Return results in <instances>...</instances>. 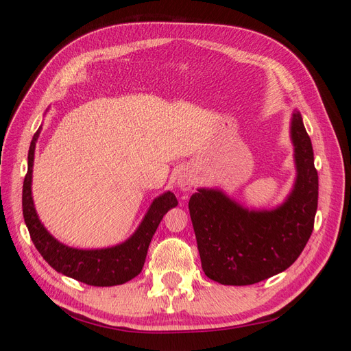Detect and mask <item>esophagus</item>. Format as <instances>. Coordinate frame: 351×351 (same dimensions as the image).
<instances>
[{
	"instance_id": "34e87169",
	"label": "esophagus",
	"mask_w": 351,
	"mask_h": 351,
	"mask_svg": "<svg viewBox=\"0 0 351 351\" xmlns=\"http://www.w3.org/2000/svg\"><path fill=\"white\" fill-rule=\"evenodd\" d=\"M193 178H192V176H189V174H182L178 177V182H177V184H178V187L180 189H183V190H190L193 187Z\"/></svg>"
}]
</instances>
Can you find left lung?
I'll return each instance as SVG.
<instances>
[{"label": "left lung", "mask_w": 351, "mask_h": 351, "mask_svg": "<svg viewBox=\"0 0 351 351\" xmlns=\"http://www.w3.org/2000/svg\"><path fill=\"white\" fill-rule=\"evenodd\" d=\"M291 137L297 180L280 208L247 210L218 190L206 189L190 197V217L208 278L224 285H250L285 271L300 256L313 231L319 186L300 112L293 114Z\"/></svg>", "instance_id": "obj_1"}]
</instances>
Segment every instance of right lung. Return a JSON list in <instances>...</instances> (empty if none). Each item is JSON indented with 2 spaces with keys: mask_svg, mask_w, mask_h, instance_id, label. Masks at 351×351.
Segmentation results:
<instances>
[{
  "mask_svg": "<svg viewBox=\"0 0 351 351\" xmlns=\"http://www.w3.org/2000/svg\"><path fill=\"white\" fill-rule=\"evenodd\" d=\"M39 130L34 134L27 155V173L23 182L22 208L26 227L35 247L57 272L88 285L110 287L124 284L139 275L155 231L167 212L177 206V197L167 192L156 197L134 234L115 247L101 250H79L67 247L52 237L40 224L32 200V165Z\"/></svg>",
  "mask_w": 351,
  "mask_h": 351,
  "instance_id": "right-lung-1",
  "label": "right lung"
}]
</instances>
